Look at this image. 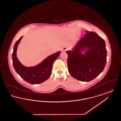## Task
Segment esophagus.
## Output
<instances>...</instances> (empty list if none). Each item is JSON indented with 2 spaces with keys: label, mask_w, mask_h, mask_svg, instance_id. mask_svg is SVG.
Wrapping results in <instances>:
<instances>
[{
  "label": "esophagus",
  "mask_w": 121,
  "mask_h": 121,
  "mask_svg": "<svg viewBox=\"0 0 121 121\" xmlns=\"http://www.w3.org/2000/svg\"><path fill=\"white\" fill-rule=\"evenodd\" d=\"M69 49V48H68L67 47H63V50L64 51H65L68 50Z\"/></svg>",
  "instance_id": "34e87169"
}]
</instances>
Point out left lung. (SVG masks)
<instances>
[{"mask_svg":"<svg viewBox=\"0 0 121 121\" xmlns=\"http://www.w3.org/2000/svg\"><path fill=\"white\" fill-rule=\"evenodd\" d=\"M86 32L72 51L66 52L70 75L78 80L87 82L95 78L104 70L107 51L104 39L95 32Z\"/></svg>","mask_w":121,"mask_h":121,"instance_id":"left-lung-1","label":"left lung"}]
</instances>
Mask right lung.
Instances as JSON below:
<instances>
[{
	"instance_id": "1",
	"label": "right lung",
	"mask_w": 121,
	"mask_h": 121,
	"mask_svg": "<svg viewBox=\"0 0 121 121\" xmlns=\"http://www.w3.org/2000/svg\"><path fill=\"white\" fill-rule=\"evenodd\" d=\"M23 36L16 42L13 47L12 60L13 68L24 81L32 84L43 82L49 78L52 73V66L54 61L59 56L61 52H58L48 57L39 64L32 67H26L22 65L17 57V46Z\"/></svg>"
}]
</instances>
